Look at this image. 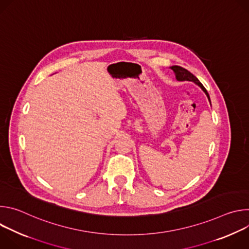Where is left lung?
Masks as SVG:
<instances>
[{
	"label": "left lung",
	"instance_id": "left-lung-1",
	"mask_svg": "<svg viewBox=\"0 0 249 249\" xmlns=\"http://www.w3.org/2000/svg\"><path fill=\"white\" fill-rule=\"evenodd\" d=\"M172 71H173V73H174V75H175V79L177 80V81H179V82H184V81H188V82H193L194 84H196L198 87H200L201 88V89L205 92V94L207 95V97H208V100L210 101V104H211V99H210V96H209V93H208V91L206 90V89L203 87V85L199 82V80L193 75V74H191L189 71H187L186 69H184V68H182V67H180V66H171V67H169Z\"/></svg>",
	"mask_w": 249,
	"mask_h": 249
}]
</instances>
